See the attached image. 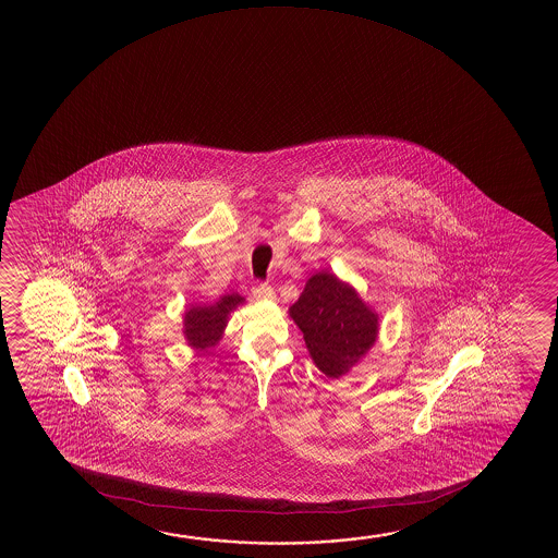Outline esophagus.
I'll return each mask as SVG.
<instances>
[{
  "mask_svg": "<svg viewBox=\"0 0 558 558\" xmlns=\"http://www.w3.org/2000/svg\"><path fill=\"white\" fill-rule=\"evenodd\" d=\"M253 298L257 299V301H275L276 293L268 283H259V286H255L252 290Z\"/></svg>",
  "mask_w": 558,
  "mask_h": 558,
  "instance_id": "obj_1",
  "label": "esophagus"
}]
</instances>
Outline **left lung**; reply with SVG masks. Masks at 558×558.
<instances>
[{
	"instance_id": "left-lung-1",
	"label": "left lung",
	"mask_w": 558,
	"mask_h": 558,
	"mask_svg": "<svg viewBox=\"0 0 558 558\" xmlns=\"http://www.w3.org/2000/svg\"><path fill=\"white\" fill-rule=\"evenodd\" d=\"M288 313L303 331L316 367L333 379L356 366L379 336V314L351 283L328 270H318L306 280Z\"/></svg>"
}]
</instances>
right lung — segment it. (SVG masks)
<instances>
[{"instance_id":"obj_1","label":"right lung","mask_w":558,"mask_h":558,"mask_svg":"<svg viewBox=\"0 0 558 558\" xmlns=\"http://www.w3.org/2000/svg\"><path fill=\"white\" fill-rule=\"evenodd\" d=\"M245 299L238 293H225L211 303H194L183 314V336L194 351L214 349L225 336L230 314L244 305Z\"/></svg>"}]
</instances>
